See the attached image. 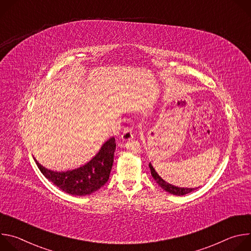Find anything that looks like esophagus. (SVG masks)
I'll list each match as a JSON object with an SVG mask.
<instances>
[{"mask_svg": "<svg viewBox=\"0 0 251 251\" xmlns=\"http://www.w3.org/2000/svg\"><path fill=\"white\" fill-rule=\"evenodd\" d=\"M121 139L122 141H130L133 139V134H132V130L130 128H125L123 131V134L121 135Z\"/></svg>", "mask_w": 251, "mask_h": 251, "instance_id": "34e87169", "label": "esophagus"}]
</instances>
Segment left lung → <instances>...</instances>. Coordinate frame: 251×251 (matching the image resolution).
Here are the masks:
<instances>
[{
	"label": "left lung",
	"instance_id": "1",
	"mask_svg": "<svg viewBox=\"0 0 251 251\" xmlns=\"http://www.w3.org/2000/svg\"><path fill=\"white\" fill-rule=\"evenodd\" d=\"M149 168L151 170V175L152 176L155 178L156 183L163 189L165 190L166 192L172 194V195H175V196H184V195H187L193 191L196 190V188H181V187H176L172 184H169L167 183L166 181H164L163 178L159 176V174L156 172V170L154 169V167L152 166V164L150 163L149 164Z\"/></svg>",
	"mask_w": 251,
	"mask_h": 251
}]
</instances>
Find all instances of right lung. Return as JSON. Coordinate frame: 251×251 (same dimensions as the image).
Masks as SVG:
<instances>
[{
	"label": "right lung",
	"instance_id": "obj_1",
	"mask_svg": "<svg viewBox=\"0 0 251 251\" xmlns=\"http://www.w3.org/2000/svg\"><path fill=\"white\" fill-rule=\"evenodd\" d=\"M116 149L115 138L107 140L99 152L85 165L64 172L50 170L34 159L40 171L61 191L74 196H87L105 185L108 181L113 166Z\"/></svg>",
	"mask_w": 251,
	"mask_h": 251
}]
</instances>
